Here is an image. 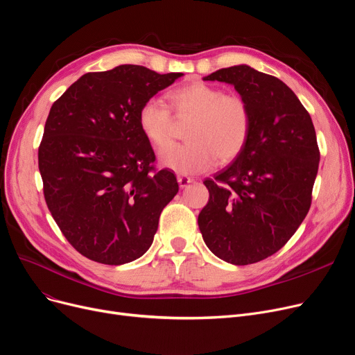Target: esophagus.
<instances>
[{
  "label": "esophagus",
  "instance_id": "obj_1",
  "mask_svg": "<svg viewBox=\"0 0 355 355\" xmlns=\"http://www.w3.org/2000/svg\"><path fill=\"white\" fill-rule=\"evenodd\" d=\"M177 180H178V184H180L181 189H185L190 182H193V180L190 177H187V175H178Z\"/></svg>",
  "mask_w": 355,
  "mask_h": 355
}]
</instances>
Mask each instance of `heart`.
<instances>
[{
	"label": "heart",
	"mask_w": 355,
	"mask_h": 355,
	"mask_svg": "<svg viewBox=\"0 0 355 355\" xmlns=\"http://www.w3.org/2000/svg\"><path fill=\"white\" fill-rule=\"evenodd\" d=\"M168 106L176 117L191 120L185 146L167 148L172 140L169 109L158 101L145 102L138 112L141 132L159 154L162 166L178 174L207 171L216 161H233L248 142L250 134V109L236 93L204 82H190L166 95Z\"/></svg>",
	"instance_id": "b5f03b06"
}]
</instances>
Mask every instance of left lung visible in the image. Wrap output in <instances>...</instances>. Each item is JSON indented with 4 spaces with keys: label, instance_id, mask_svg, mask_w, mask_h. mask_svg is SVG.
<instances>
[{
    "label": "left lung",
    "instance_id": "8db88e82",
    "mask_svg": "<svg viewBox=\"0 0 355 355\" xmlns=\"http://www.w3.org/2000/svg\"><path fill=\"white\" fill-rule=\"evenodd\" d=\"M204 80L233 85L250 109V134L234 161L204 181L210 198L198 214L204 243L221 260L245 266L279 249L309 211L320 149L308 110L270 74L248 64Z\"/></svg>",
    "mask_w": 355,
    "mask_h": 355
}]
</instances>
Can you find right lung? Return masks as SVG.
I'll return each instance as SVG.
<instances>
[{
	"label": "right lung",
	"mask_w": 355,
	"mask_h": 355,
	"mask_svg": "<svg viewBox=\"0 0 355 355\" xmlns=\"http://www.w3.org/2000/svg\"><path fill=\"white\" fill-rule=\"evenodd\" d=\"M181 76L121 64L83 74L53 103L39 148L44 198L85 257L118 266L151 248L178 182L154 168L138 112Z\"/></svg>",
	"instance_id": "right-lung-1"
}]
</instances>
